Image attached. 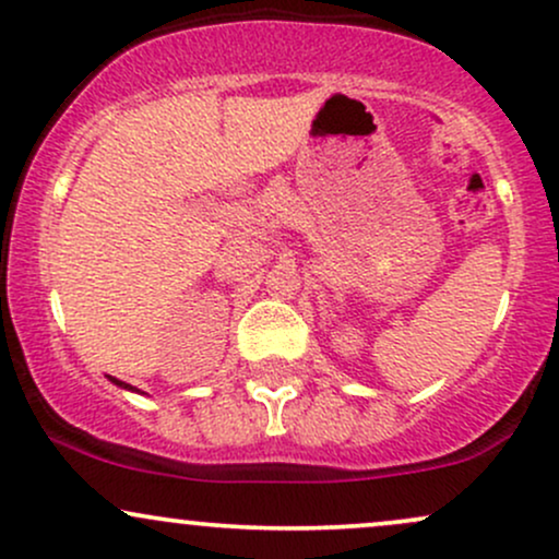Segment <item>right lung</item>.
<instances>
[{
	"label": "right lung",
	"mask_w": 559,
	"mask_h": 559,
	"mask_svg": "<svg viewBox=\"0 0 559 559\" xmlns=\"http://www.w3.org/2000/svg\"><path fill=\"white\" fill-rule=\"evenodd\" d=\"M107 378H110V381L115 383V386H120V389H128V391H139L136 386H131V383H126V381H118V378H112V376H107ZM139 394H141V391H139Z\"/></svg>",
	"instance_id": "right-lung-1"
}]
</instances>
